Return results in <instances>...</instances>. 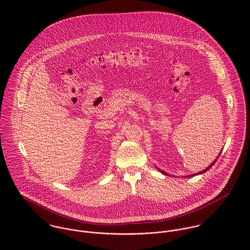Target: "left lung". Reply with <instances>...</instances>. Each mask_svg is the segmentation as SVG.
<instances>
[{
  "label": "left lung",
  "instance_id": "left-lung-1",
  "mask_svg": "<svg viewBox=\"0 0 250 250\" xmlns=\"http://www.w3.org/2000/svg\"><path fill=\"white\" fill-rule=\"evenodd\" d=\"M218 156H219V155H218ZM214 163H215V161H214V163H212V165H210V166H209V167H207V168H206V169H204V170H203V171H200V172H198V173H196V174H192V175H188V176H186V177H190V176H195V175H198V174H202V173H204V172H206V171H207V170H208V169H210V168H211V167H213V166H214ZM159 170H160V169H159ZM160 171H161V172H162V173H163V174H165V175H168V174H167V173H166V172H165V171H163V170H160Z\"/></svg>",
  "mask_w": 250,
  "mask_h": 250
}]
</instances>
